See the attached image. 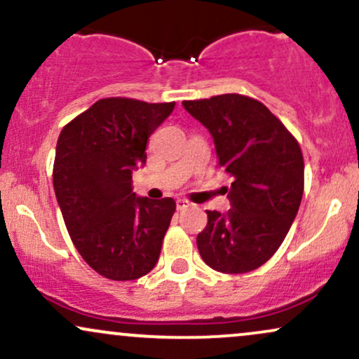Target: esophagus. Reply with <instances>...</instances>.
Instances as JSON below:
<instances>
[{
  "mask_svg": "<svg viewBox=\"0 0 359 359\" xmlns=\"http://www.w3.org/2000/svg\"><path fill=\"white\" fill-rule=\"evenodd\" d=\"M189 205H191V202L185 201V198H179V201H177V210H184V209H187Z\"/></svg>",
  "mask_w": 359,
  "mask_h": 359,
  "instance_id": "obj_1",
  "label": "esophagus"
}]
</instances>
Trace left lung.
I'll use <instances>...</instances> for the list:
<instances>
[{
    "label": "left lung",
    "mask_w": 359,
    "mask_h": 359,
    "mask_svg": "<svg viewBox=\"0 0 359 359\" xmlns=\"http://www.w3.org/2000/svg\"><path fill=\"white\" fill-rule=\"evenodd\" d=\"M184 109L212 133L219 163L232 177L226 215L207 210L197 248L226 274L257 269L274 256L304 191L301 147L264 103L239 93L185 100Z\"/></svg>",
    "instance_id": "obj_1"
}]
</instances>
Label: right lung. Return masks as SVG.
Wrapping results in <instances>:
<instances>
[{"mask_svg": "<svg viewBox=\"0 0 359 359\" xmlns=\"http://www.w3.org/2000/svg\"><path fill=\"white\" fill-rule=\"evenodd\" d=\"M175 102L110 97L63 127L53 187L80 256L103 278L133 280L154 269L175 212L170 197H135L132 170L147 161V140Z\"/></svg>", "mask_w": 359, "mask_h": 359, "instance_id": "1", "label": "right lung"}]
</instances>
